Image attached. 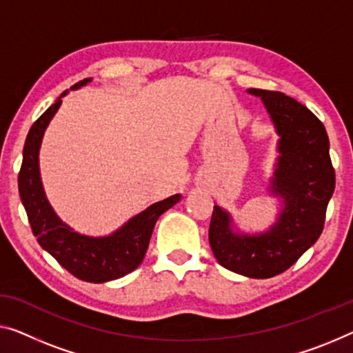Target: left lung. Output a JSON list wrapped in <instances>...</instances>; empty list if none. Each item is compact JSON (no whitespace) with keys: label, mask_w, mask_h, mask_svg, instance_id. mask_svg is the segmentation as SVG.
Masks as SVG:
<instances>
[{"label":"left lung","mask_w":353,"mask_h":353,"mask_svg":"<svg viewBox=\"0 0 353 353\" xmlns=\"http://www.w3.org/2000/svg\"><path fill=\"white\" fill-rule=\"evenodd\" d=\"M247 93L261 98L281 136L270 192L282 199V209L265 233L244 234L233 230L227 210L214 206L209 244L227 270L268 279L287 271L322 234L336 176L327 130L311 110L281 92Z\"/></svg>","instance_id":"8db88e82"}]
</instances>
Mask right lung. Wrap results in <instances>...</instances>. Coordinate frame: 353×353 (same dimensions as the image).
<instances>
[{
  "instance_id": "right-lung-1",
  "label": "right lung",
  "mask_w": 353,
  "mask_h": 353,
  "mask_svg": "<svg viewBox=\"0 0 353 353\" xmlns=\"http://www.w3.org/2000/svg\"><path fill=\"white\" fill-rule=\"evenodd\" d=\"M92 82L83 79L71 87L77 90ZM63 92L57 101L36 120L23 145V160L19 172V193L28 215L31 231L39 245L54 256L72 276L85 282L101 283L123 277L134 271L144 260L152 231L163 212L181 201V194L154 203L143 212L131 217L112 234L93 238L76 233L63 223L47 201L39 174V149L47 125L61 104Z\"/></svg>"
}]
</instances>
